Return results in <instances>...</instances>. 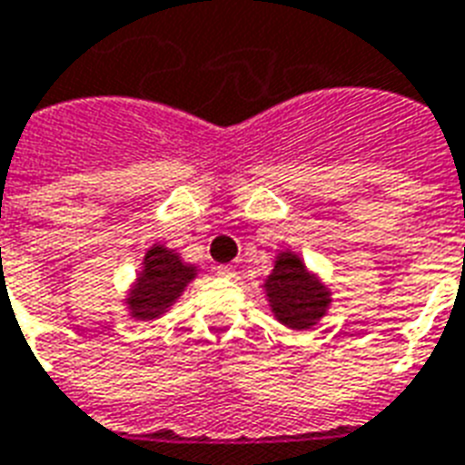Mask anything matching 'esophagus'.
<instances>
[{
  "mask_svg": "<svg viewBox=\"0 0 465 465\" xmlns=\"http://www.w3.org/2000/svg\"><path fill=\"white\" fill-rule=\"evenodd\" d=\"M217 275H222V278H233L236 268L233 265H217Z\"/></svg>",
  "mask_w": 465,
  "mask_h": 465,
  "instance_id": "34e87169",
  "label": "esophagus"
}]
</instances>
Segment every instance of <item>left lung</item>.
Here are the masks:
<instances>
[{
    "label": "left lung",
    "instance_id": "obj_1",
    "mask_svg": "<svg viewBox=\"0 0 465 465\" xmlns=\"http://www.w3.org/2000/svg\"><path fill=\"white\" fill-rule=\"evenodd\" d=\"M265 295L278 322L304 331L324 317L331 302L329 290L319 282L292 251L280 253L275 268L265 280Z\"/></svg>",
    "mask_w": 465,
    "mask_h": 465
}]
</instances>
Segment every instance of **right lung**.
<instances>
[{
    "mask_svg": "<svg viewBox=\"0 0 465 465\" xmlns=\"http://www.w3.org/2000/svg\"><path fill=\"white\" fill-rule=\"evenodd\" d=\"M197 275L194 265L183 263L175 251L155 243L143 256V271L138 272L136 285L129 292V314L141 322L158 319L177 297L183 295L187 282Z\"/></svg>",
    "mask_w": 465,
    "mask_h": 465,
    "instance_id": "right-lung-1",
    "label": "right lung"
}]
</instances>
